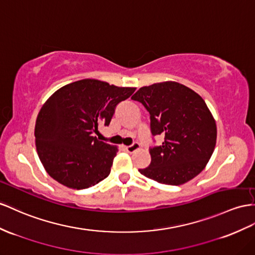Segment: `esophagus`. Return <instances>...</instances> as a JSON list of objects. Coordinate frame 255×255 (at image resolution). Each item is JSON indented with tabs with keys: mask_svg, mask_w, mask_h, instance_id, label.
Listing matches in <instances>:
<instances>
[{
	"mask_svg": "<svg viewBox=\"0 0 255 255\" xmlns=\"http://www.w3.org/2000/svg\"><path fill=\"white\" fill-rule=\"evenodd\" d=\"M139 147H140V144H139V143L134 142V143H132L131 145L126 146V151H127L128 153H133V152H135V151H136V149H139Z\"/></svg>",
	"mask_w": 255,
	"mask_h": 255,
	"instance_id": "1",
	"label": "esophagus"
}]
</instances>
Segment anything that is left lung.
<instances>
[{
	"label": "left lung",
	"instance_id": "1",
	"mask_svg": "<svg viewBox=\"0 0 255 255\" xmlns=\"http://www.w3.org/2000/svg\"><path fill=\"white\" fill-rule=\"evenodd\" d=\"M131 99L149 113L153 135H165L149 148L151 164L140 173L158 183L181 185L204 170L217 143V125L204 99L177 82L141 87Z\"/></svg>",
	"mask_w": 255,
	"mask_h": 255
}]
</instances>
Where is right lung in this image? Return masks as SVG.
<instances>
[{"instance_id":"obj_1","label":"right lung","mask_w":255,"mask_h":255,"mask_svg":"<svg viewBox=\"0 0 255 255\" xmlns=\"http://www.w3.org/2000/svg\"><path fill=\"white\" fill-rule=\"evenodd\" d=\"M134 90L86 78L48 98L37 115L34 135L37 155L51 178L84 190L108 177L119 148L93 134L99 125H110L117 104Z\"/></svg>"}]
</instances>
